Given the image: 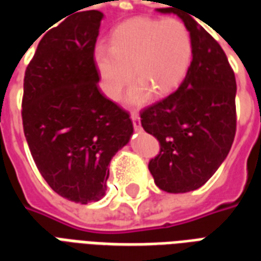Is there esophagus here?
I'll return each instance as SVG.
<instances>
[{"label": "esophagus", "instance_id": "1", "mask_svg": "<svg viewBox=\"0 0 261 261\" xmlns=\"http://www.w3.org/2000/svg\"><path fill=\"white\" fill-rule=\"evenodd\" d=\"M131 120H133V125H134V130L141 131V121H140V116L137 112L131 113Z\"/></svg>", "mask_w": 261, "mask_h": 261}]
</instances>
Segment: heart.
Masks as SVG:
<instances>
[{
	"mask_svg": "<svg viewBox=\"0 0 261 261\" xmlns=\"http://www.w3.org/2000/svg\"><path fill=\"white\" fill-rule=\"evenodd\" d=\"M193 53L192 33L183 20L136 18L113 32L112 46L97 43L93 64L103 93L112 100H119L134 75L137 81L125 102L140 106L151 99L152 91L166 95L180 85L192 65Z\"/></svg>",
	"mask_w": 261,
	"mask_h": 261,
	"instance_id": "obj_1",
	"label": "heart"
}]
</instances>
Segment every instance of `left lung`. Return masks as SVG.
Listing matches in <instances>:
<instances>
[{"instance_id": "obj_1", "label": "left lung", "mask_w": 261, "mask_h": 261, "mask_svg": "<svg viewBox=\"0 0 261 261\" xmlns=\"http://www.w3.org/2000/svg\"><path fill=\"white\" fill-rule=\"evenodd\" d=\"M158 12L177 15L194 44L180 86L141 113L144 130L161 144L148 165L155 185L177 194L207 183L228 156L236 131V80L224 50L194 15L175 8Z\"/></svg>"}]
</instances>
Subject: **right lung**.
Masks as SVG:
<instances>
[{"mask_svg":"<svg viewBox=\"0 0 261 261\" xmlns=\"http://www.w3.org/2000/svg\"><path fill=\"white\" fill-rule=\"evenodd\" d=\"M102 19L99 11L67 15L42 37L23 80L33 161L54 192L81 204L105 197L109 164L134 133L128 113L97 86L93 48Z\"/></svg>","mask_w":261,"mask_h":261,"instance_id":"obj_1","label":"right lung"}]
</instances>
